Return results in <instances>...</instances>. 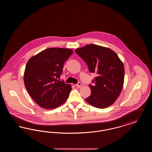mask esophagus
Wrapping results in <instances>:
<instances>
[{"instance_id":"esophagus-1","label":"esophagus","mask_w":152,"mask_h":152,"mask_svg":"<svg viewBox=\"0 0 152 152\" xmlns=\"http://www.w3.org/2000/svg\"><path fill=\"white\" fill-rule=\"evenodd\" d=\"M76 86L77 87V88H80V87L82 86V83H80V82H79L77 84H76Z\"/></svg>"}]
</instances>
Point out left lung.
I'll use <instances>...</instances> for the list:
<instances>
[{
  "label": "left lung",
  "instance_id": "obj_1",
  "mask_svg": "<svg viewBox=\"0 0 152 152\" xmlns=\"http://www.w3.org/2000/svg\"><path fill=\"white\" fill-rule=\"evenodd\" d=\"M76 53L87 63L91 73L96 74L89 87L91 95L86 100L97 108H107L114 103L123 89L124 66L112 50L88 44L76 50Z\"/></svg>",
  "mask_w": 152,
  "mask_h": 152
}]
</instances>
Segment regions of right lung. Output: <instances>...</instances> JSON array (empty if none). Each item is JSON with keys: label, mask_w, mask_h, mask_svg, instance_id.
I'll list each match as a JSON object with an SVG mask.
<instances>
[{"label": "right lung", "mask_w": 152, "mask_h": 152, "mask_svg": "<svg viewBox=\"0 0 152 152\" xmlns=\"http://www.w3.org/2000/svg\"><path fill=\"white\" fill-rule=\"evenodd\" d=\"M72 53L71 49L50 48L32 57L27 63L24 74L25 87L41 107L57 108L69 97L71 86L59 78L65 61Z\"/></svg>", "instance_id": "add662e5"}]
</instances>
